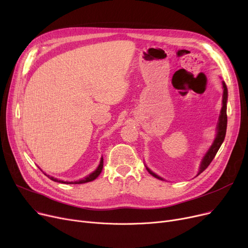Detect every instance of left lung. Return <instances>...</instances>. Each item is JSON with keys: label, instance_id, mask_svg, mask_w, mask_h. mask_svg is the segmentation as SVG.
<instances>
[{"label": "left lung", "instance_id": "1", "mask_svg": "<svg viewBox=\"0 0 248 248\" xmlns=\"http://www.w3.org/2000/svg\"><path fill=\"white\" fill-rule=\"evenodd\" d=\"M223 84V99H222V108H221V111H220V115H219V121H218V124H217V135H216V138L213 141V144L211 145V147L209 148V150L207 151V153L205 154L204 158L202 159V162H201V165H200V168H199V172H198V175H200L205 169L210 165V163L212 162V160L214 159V157L216 155L219 148L221 147V145H222V142L225 139V135H226V127H227V113H226V104H227V96H228V93H227V87H226V84L225 82L223 81L222 82ZM147 170L148 172L154 176L155 178H157L159 180H164L163 178H161L160 176L155 175V173H153L150 169L148 167ZM197 175V176H198Z\"/></svg>", "mask_w": 248, "mask_h": 248}]
</instances>
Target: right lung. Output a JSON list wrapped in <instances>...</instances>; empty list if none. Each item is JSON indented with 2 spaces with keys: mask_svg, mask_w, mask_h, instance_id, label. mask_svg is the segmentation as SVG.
I'll return each mask as SVG.
<instances>
[{
  "mask_svg": "<svg viewBox=\"0 0 248 248\" xmlns=\"http://www.w3.org/2000/svg\"><path fill=\"white\" fill-rule=\"evenodd\" d=\"M102 168H103V159L101 158L100 163H99V165H98V167H97V169H96L95 171H93V173L89 174V175L86 176L85 178H83V179H81V180L75 181V182H64V181H62V180H58V179H56V178H54V177H52V176H49V175H46V174H45V175H46L49 179H51L52 181L58 182V183H64V184H83V183H87V182H91V181L95 180V179L99 176V174L101 173Z\"/></svg>",
  "mask_w": 248,
  "mask_h": 248,
  "instance_id": "1",
  "label": "right lung"
}]
</instances>
